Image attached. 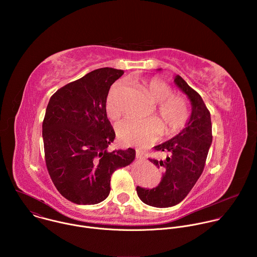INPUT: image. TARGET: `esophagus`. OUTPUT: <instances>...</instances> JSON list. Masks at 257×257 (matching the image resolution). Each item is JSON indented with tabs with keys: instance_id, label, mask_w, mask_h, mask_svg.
Listing matches in <instances>:
<instances>
[{
	"instance_id": "1",
	"label": "esophagus",
	"mask_w": 257,
	"mask_h": 257,
	"mask_svg": "<svg viewBox=\"0 0 257 257\" xmlns=\"http://www.w3.org/2000/svg\"><path fill=\"white\" fill-rule=\"evenodd\" d=\"M136 159H137V160H142L143 157H142L139 153H136Z\"/></svg>"
}]
</instances>
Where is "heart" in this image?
Masks as SVG:
<instances>
[{"instance_id":"obj_1","label":"heart","mask_w":257,"mask_h":257,"mask_svg":"<svg viewBox=\"0 0 257 257\" xmlns=\"http://www.w3.org/2000/svg\"><path fill=\"white\" fill-rule=\"evenodd\" d=\"M142 89L149 98L156 102L155 111L158 118L146 120L126 119L117 127L119 139L126 145L144 148L158 140L164 133L174 136L185 128L190 118V104L185 95L174 93L171 85L159 79L152 78L142 81ZM122 82H116L109 90L105 100V113L111 120L118 119L122 114L119 94Z\"/></svg>"}]
</instances>
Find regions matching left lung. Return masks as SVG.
Returning a JSON list of instances; mask_svg holds the SVG:
<instances>
[{"label":"left lung","mask_w":257,"mask_h":257,"mask_svg":"<svg viewBox=\"0 0 257 257\" xmlns=\"http://www.w3.org/2000/svg\"><path fill=\"white\" fill-rule=\"evenodd\" d=\"M187 94L192 113L186 127L171 140L155 146V151L167 153L165 160L149 159L163 172V179L153 189L136 187L138 197L155 207H170L180 203L195 185L203 172L212 141L210 113L198 92L181 76L174 79Z\"/></svg>","instance_id":"1"}]
</instances>
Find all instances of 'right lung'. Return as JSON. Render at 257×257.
<instances>
[{
    "mask_svg": "<svg viewBox=\"0 0 257 257\" xmlns=\"http://www.w3.org/2000/svg\"><path fill=\"white\" fill-rule=\"evenodd\" d=\"M124 74L96 69L50 98L43 122L45 159L57 190L76 204H96L111 191L112 174L130 165L135 150L107 152L116 134L105 113L111 85Z\"/></svg>",
    "mask_w": 257,
    "mask_h": 257,
    "instance_id": "1",
    "label": "right lung"
}]
</instances>
